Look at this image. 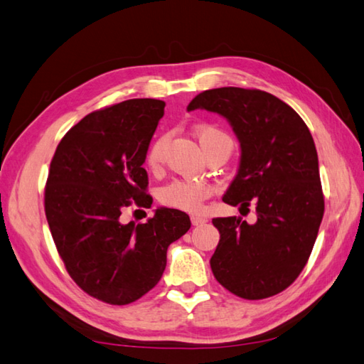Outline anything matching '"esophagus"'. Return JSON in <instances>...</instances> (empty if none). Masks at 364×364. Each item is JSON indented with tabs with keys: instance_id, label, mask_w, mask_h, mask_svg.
<instances>
[{
	"instance_id": "esophagus-1",
	"label": "esophagus",
	"mask_w": 364,
	"mask_h": 364,
	"mask_svg": "<svg viewBox=\"0 0 364 364\" xmlns=\"http://www.w3.org/2000/svg\"><path fill=\"white\" fill-rule=\"evenodd\" d=\"M206 219L205 216H191V223H192V225H202V224H205L206 223Z\"/></svg>"
}]
</instances>
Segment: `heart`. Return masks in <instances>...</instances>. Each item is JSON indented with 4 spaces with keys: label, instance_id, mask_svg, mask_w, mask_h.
I'll return each instance as SVG.
<instances>
[{
    "label": "heart",
    "instance_id": "heart-1",
    "mask_svg": "<svg viewBox=\"0 0 364 364\" xmlns=\"http://www.w3.org/2000/svg\"><path fill=\"white\" fill-rule=\"evenodd\" d=\"M196 135L198 144L203 148L205 154L213 146L219 144H227L232 148V140L223 129L211 124H200L196 127ZM167 135H159L146 151V166L151 170H158L164 162V153H166ZM211 184L205 181H191V180H175L168 183L159 191V200L162 205L181 211H198L202 208L206 198L211 197Z\"/></svg>",
    "mask_w": 364,
    "mask_h": 364
}]
</instances>
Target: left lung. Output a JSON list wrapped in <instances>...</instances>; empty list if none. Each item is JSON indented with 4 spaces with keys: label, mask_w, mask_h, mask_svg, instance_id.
<instances>
[{
    "label": "left lung",
    "mask_w": 364,
    "mask_h": 364,
    "mask_svg": "<svg viewBox=\"0 0 364 364\" xmlns=\"http://www.w3.org/2000/svg\"><path fill=\"white\" fill-rule=\"evenodd\" d=\"M229 119L241 144L238 175L223 200L255 206L257 220L215 218L220 240L210 265L216 281L245 300L277 295L295 279L314 247L325 200L314 139L301 117L267 91L206 90L188 110Z\"/></svg>",
    "instance_id": "obj_1"
}]
</instances>
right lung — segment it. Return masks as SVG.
Instances as JSON below:
<instances>
[{"mask_svg": "<svg viewBox=\"0 0 364 364\" xmlns=\"http://www.w3.org/2000/svg\"><path fill=\"white\" fill-rule=\"evenodd\" d=\"M166 102L129 99L70 127L46 183V218L66 272L99 301L129 304L159 282L167 247L191 229L180 210L159 208L144 224L121 223L127 206L149 208L144 168Z\"/></svg>", "mask_w": 364, "mask_h": 364, "instance_id": "obj_1", "label": "right lung"}]
</instances>
